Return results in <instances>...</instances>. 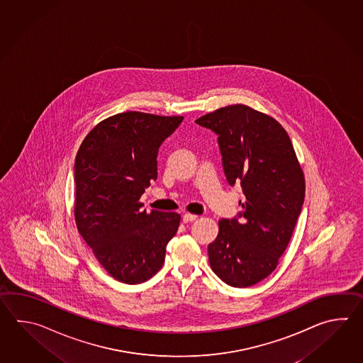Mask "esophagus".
Masks as SVG:
<instances>
[{"instance_id": "esophagus-1", "label": "esophagus", "mask_w": 363, "mask_h": 363, "mask_svg": "<svg viewBox=\"0 0 363 363\" xmlns=\"http://www.w3.org/2000/svg\"><path fill=\"white\" fill-rule=\"evenodd\" d=\"M199 216H194V214H189V213H186L183 216V222L184 223H189V222H193V220H196Z\"/></svg>"}]
</instances>
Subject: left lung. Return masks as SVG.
<instances>
[{
  "instance_id": "1",
  "label": "left lung",
  "mask_w": 363,
  "mask_h": 363,
  "mask_svg": "<svg viewBox=\"0 0 363 363\" xmlns=\"http://www.w3.org/2000/svg\"><path fill=\"white\" fill-rule=\"evenodd\" d=\"M196 123L218 135L230 184L240 182L245 202L239 220H219L208 262L225 284L255 286L278 266L305 197V177L292 141L277 119L247 105H230Z\"/></svg>"
}]
</instances>
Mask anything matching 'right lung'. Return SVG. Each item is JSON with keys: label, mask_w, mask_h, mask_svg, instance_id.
I'll return each mask as SVG.
<instances>
[{"label": "right lung", "mask_w": 363, "mask_h": 363, "mask_svg": "<svg viewBox=\"0 0 363 363\" xmlns=\"http://www.w3.org/2000/svg\"><path fill=\"white\" fill-rule=\"evenodd\" d=\"M182 121L125 111L94 125L77 150V231L118 281L139 284L155 275L178 231L180 214L147 213L140 197L157 179L160 147Z\"/></svg>", "instance_id": "add662e5"}]
</instances>
